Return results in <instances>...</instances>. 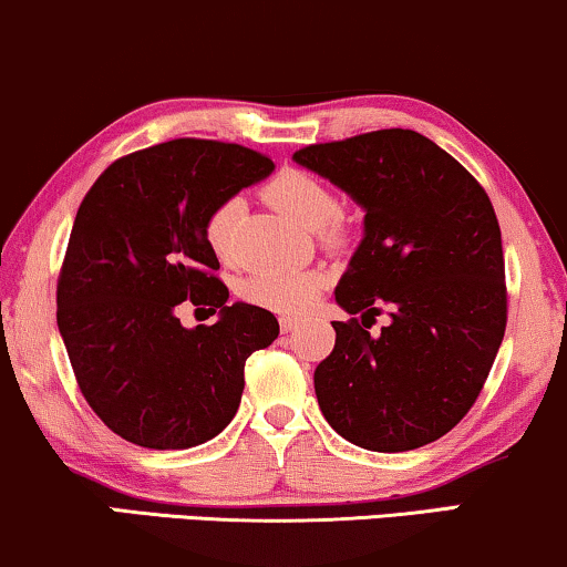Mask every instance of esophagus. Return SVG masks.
Instances as JSON below:
<instances>
[{
  "label": "esophagus",
  "instance_id": "34e87169",
  "mask_svg": "<svg viewBox=\"0 0 567 567\" xmlns=\"http://www.w3.org/2000/svg\"><path fill=\"white\" fill-rule=\"evenodd\" d=\"M278 324H281V332H291L299 324V320H297V317H281Z\"/></svg>",
  "mask_w": 567,
  "mask_h": 567
}]
</instances>
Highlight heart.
<instances>
[{"mask_svg":"<svg viewBox=\"0 0 567 567\" xmlns=\"http://www.w3.org/2000/svg\"><path fill=\"white\" fill-rule=\"evenodd\" d=\"M270 204L305 229H320L328 243L343 239V219L338 214L336 193L330 185L305 169H278L262 188ZM243 204L227 198L208 212L204 221V239L221 262L235 260V229ZM324 289L320 270H258L239 284V293L255 307L278 315H301L315 307Z\"/></svg>","mask_w":567,"mask_h":567,"instance_id":"b5f03b06","label":"heart"}]
</instances>
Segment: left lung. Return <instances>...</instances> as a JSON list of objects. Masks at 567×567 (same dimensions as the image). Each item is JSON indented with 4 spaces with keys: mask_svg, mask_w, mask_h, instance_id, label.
Segmentation results:
<instances>
[{
    "mask_svg": "<svg viewBox=\"0 0 567 567\" xmlns=\"http://www.w3.org/2000/svg\"><path fill=\"white\" fill-rule=\"evenodd\" d=\"M293 162L363 208V237L336 286L359 320L332 322L315 369L332 429L369 452H410L475 405L506 332L501 227L480 183L417 131L305 146ZM388 309L379 337L365 330Z\"/></svg>",
    "mask_w": 567,
    "mask_h": 567,
    "instance_id": "obj_1",
    "label": "left lung"
}]
</instances>
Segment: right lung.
I'll return each mask as SVG.
<instances>
[{
	"label": "right lung",
	"instance_id": "obj_1",
	"mask_svg": "<svg viewBox=\"0 0 567 567\" xmlns=\"http://www.w3.org/2000/svg\"><path fill=\"white\" fill-rule=\"evenodd\" d=\"M276 165L239 144L175 138L115 159L76 212L56 322L76 384L107 429L144 449L219 436L245 361L278 338L276 317L235 301L204 239L208 212ZM185 298L220 320L183 329Z\"/></svg>",
	"mask_w": 567,
	"mask_h": 567
}]
</instances>
